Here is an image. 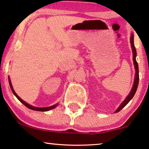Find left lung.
<instances>
[{
  "mask_svg": "<svg viewBox=\"0 0 149 149\" xmlns=\"http://www.w3.org/2000/svg\"><path fill=\"white\" fill-rule=\"evenodd\" d=\"M130 44H131V47L132 49V54H133V61H134V68H135L136 73H135V78H134V81L133 86H132V88L130 91L129 94L127 95V96L126 97V98L124 100V101L122 102L118 109L116 110L115 113H118L121 110L123 109V107H125L126 105L127 104L128 102L131 100L133 98L134 95H135L136 91L137 90L138 85V82H139V70H138V63L136 62V49L135 48V46H134V34L133 33L131 34V36H130Z\"/></svg>",
  "mask_w": 149,
  "mask_h": 149,
  "instance_id": "1",
  "label": "left lung"
}]
</instances>
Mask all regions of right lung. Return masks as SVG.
<instances>
[{"mask_svg":"<svg viewBox=\"0 0 149 149\" xmlns=\"http://www.w3.org/2000/svg\"><path fill=\"white\" fill-rule=\"evenodd\" d=\"M9 85H10V87H11V91L13 93V94L15 95V97H17V98L23 104L26 106V107L28 108V109H31V110H33V111H50V110L52 109H54L55 108L57 107L58 106V104H56L53 105V106H51V107H42V108H40V107H33V106L29 104H28L27 102H26L25 101H24L23 100L22 98H20V97L18 96L17 93L15 92V91H14L13 89V87L12 86V84H11V79H10V77H9Z\"/></svg>","mask_w":149,"mask_h":149,"instance_id":"obj_1","label":"right lung"}]
</instances>
